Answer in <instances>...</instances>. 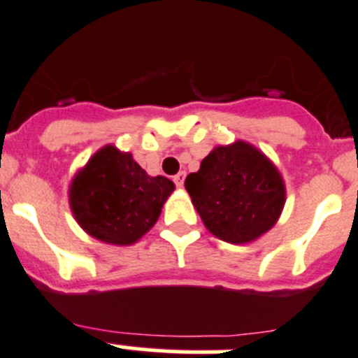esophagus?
Segmentation results:
<instances>
[{"label":"esophagus","instance_id":"esophagus-1","mask_svg":"<svg viewBox=\"0 0 358 358\" xmlns=\"http://www.w3.org/2000/svg\"><path fill=\"white\" fill-rule=\"evenodd\" d=\"M173 182L176 183V187H180V189H182L183 182H185V171H180L178 175L173 176Z\"/></svg>","mask_w":358,"mask_h":358}]
</instances>
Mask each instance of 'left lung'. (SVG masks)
<instances>
[{"instance_id": "8db88e82", "label": "left lung", "mask_w": 358, "mask_h": 358, "mask_svg": "<svg viewBox=\"0 0 358 358\" xmlns=\"http://www.w3.org/2000/svg\"><path fill=\"white\" fill-rule=\"evenodd\" d=\"M203 224L228 243H249L275 226L286 185L275 164L250 143L219 145L185 178Z\"/></svg>"}]
</instances>
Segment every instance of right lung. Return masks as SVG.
I'll return each mask as SVG.
<instances>
[{"mask_svg":"<svg viewBox=\"0 0 358 358\" xmlns=\"http://www.w3.org/2000/svg\"><path fill=\"white\" fill-rule=\"evenodd\" d=\"M173 190L171 180L150 176L132 153L106 145L73 175L69 203L90 236L109 245H132L155 226Z\"/></svg>","mask_w":358,"mask_h":358,"instance_id":"add662e5","label":"right lung"}]
</instances>
